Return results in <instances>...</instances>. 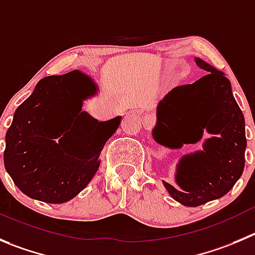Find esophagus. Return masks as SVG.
Here are the masks:
<instances>
[{"label": "esophagus", "mask_w": 255, "mask_h": 255, "mask_svg": "<svg viewBox=\"0 0 255 255\" xmlns=\"http://www.w3.org/2000/svg\"><path fill=\"white\" fill-rule=\"evenodd\" d=\"M152 124H154V118L150 115H146L144 118V125L146 126V128H151Z\"/></svg>", "instance_id": "obj_1"}]
</instances>
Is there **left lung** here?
<instances>
[{"instance_id":"obj_1","label":"left lung","mask_w":255,"mask_h":255,"mask_svg":"<svg viewBox=\"0 0 255 255\" xmlns=\"http://www.w3.org/2000/svg\"><path fill=\"white\" fill-rule=\"evenodd\" d=\"M196 65L208 72L194 84L171 90L159 103L154 140L164 146L181 147L200 141L203 151L185 155L176 169L179 188L164 181L166 190L185 207H199L224 196L244 170L246 121L235 101L230 81L202 59Z\"/></svg>"}]
</instances>
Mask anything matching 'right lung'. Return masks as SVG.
Wrapping results in <instances>:
<instances>
[{"label": "right lung", "mask_w": 255, "mask_h": 255, "mask_svg": "<svg viewBox=\"0 0 255 255\" xmlns=\"http://www.w3.org/2000/svg\"><path fill=\"white\" fill-rule=\"evenodd\" d=\"M96 85L82 72L43 77L16 109L6 132L4 168L23 194L60 204L76 196L100 165L121 116L100 121L81 111Z\"/></svg>", "instance_id": "1"}]
</instances>
